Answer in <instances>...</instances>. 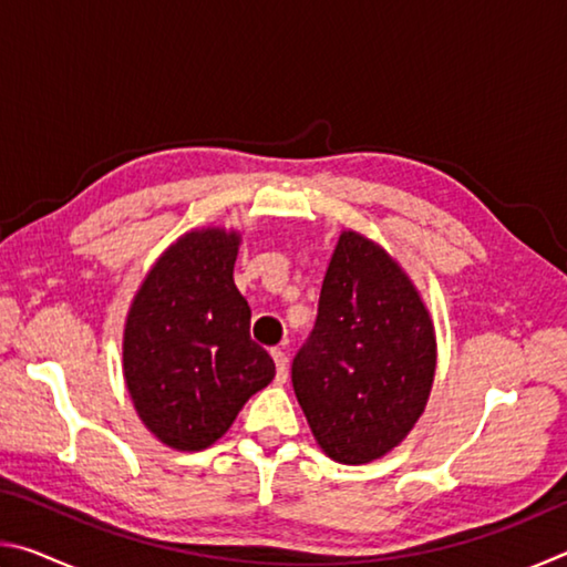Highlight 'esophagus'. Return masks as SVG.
<instances>
[{
  "mask_svg": "<svg viewBox=\"0 0 567 567\" xmlns=\"http://www.w3.org/2000/svg\"><path fill=\"white\" fill-rule=\"evenodd\" d=\"M272 360H275V368H277V380L285 382L287 380V354L280 348H275Z\"/></svg>",
  "mask_w": 567,
  "mask_h": 567,
  "instance_id": "obj_1",
  "label": "esophagus"
}]
</instances>
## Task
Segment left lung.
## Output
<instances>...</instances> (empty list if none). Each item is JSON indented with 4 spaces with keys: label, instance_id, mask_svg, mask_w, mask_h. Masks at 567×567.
I'll return each instance as SVG.
<instances>
[{
    "label": "left lung",
    "instance_id": "8db88e82",
    "mask_svg": "<svg viewBox=\"0 0 567 567\" xmlns=\"http://www.w3.org/2000/svg\"><path fill=\"white\" fill-rule=\"evenodd\" d=\"M435 328L415 285L378 243L344 229L292 388L324 455L378 460L415 427L435 380Z\"/></svg>",
    "mask_w": 567,
    "mask_h": 567
}]
</instances>
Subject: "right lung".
I'll list each match as a JSON object with an SVG mask.
<instances>
[{"label": "right lung", "mask_w": 567, "mask_h": 567, "mask_svg": "<svg viewBox=\"0 0 567 567\" xmlns=\"http://www.w3.org/2000/svg\"><path fill=\"white\" fill-rule=\"evenodd\" d=\"M235 229H192L162 252L124 324V382L140 420L175 450H205L275 378L249 338V305L233 280Z\"/></svg>", "instance_id": "1"}]
</instances>
